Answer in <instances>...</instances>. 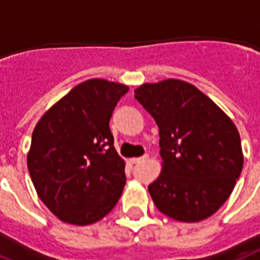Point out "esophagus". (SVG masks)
Segmentation results:
<instances>
[{
	"mask_svg": "<svg viewBox=\"0 0 260 260\" xmlns=\"http://www.w3.org/2000/svg\"><path fill=\"white\" fill-rule=\"evenodd\" d=\"M149 156L145 153V155L140 156V157H134V159H131V161L134 164H139V163H143V161H145V160H148Z\"/></svg>",
	"mask_w": 260,
	"mask_h": 260,
	"instance_id": "34e87169",
	"label": "esophagus"
}]
</instances>
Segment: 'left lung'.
Listing matches in <instances>:
<instances>
[{"mask_svg": "<svg viewBox=\"0 0 260 260\" xmlns=\"http://www.w3.org/2000/svg\"><path fill=\"white\" fill-rule=\"evenodd\" d=\"M135 99L159 126L163 171L148 191L160 212L200 221L223 206L243 168L239 132L224 112L181 80L144 84Z\"/></svg>", "mask_w": 260, "mask_h": 260, "instance_id": "obj_1", "label": "left lung"}]
</instances>
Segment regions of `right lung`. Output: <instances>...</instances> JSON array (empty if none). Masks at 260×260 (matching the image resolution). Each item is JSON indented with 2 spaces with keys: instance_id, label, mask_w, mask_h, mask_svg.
<instances>
[{
  "instance_id": "add662e5",
  "label": "right lung",
  "mask_w": 260,
  "mask_h": 260,
  "mask_svg": "<svg viewBox=\"0 0 260 260\" xmlns=\"http://www.w3.org/2000/svg\"><path fill=\"white\" fill-rule=\"evenodd\" d=\"M126 92L119 82H81L33 131L27 170L40 199L65 223L100 220L123 193L125 163L113 147L109 120Z\"/></svg>"
}]
</instances>
